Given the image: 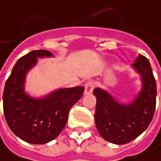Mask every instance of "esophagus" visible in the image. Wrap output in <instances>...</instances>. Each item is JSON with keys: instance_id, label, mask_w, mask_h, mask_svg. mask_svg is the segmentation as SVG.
Instances as JSON below:
<instances>
[{"instance_id": "esophagus-1", "label": "esophagus", "mask_w": 161, "mask_h": 161, "mask_svg": "<svg viewBox=\"0 0 161 161\" xmlns=\"http://www.w3.org/2000/svg\"><path fill=\"white\" fill-rule=\"evenodd\" d=\"M94 88V84L92 82H87L85 86V91L84 94L85 95H88L90 93H92V90Z\"/></svg>"}]
</instances>
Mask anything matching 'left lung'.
<instances>
[{
  "mask_svg": "<svg viewBox=\"0 0 161 161\" xmlns=\"http://www.w3.org/2000/svg\"><path fill=\"white\" fill-rule=\"evenodd\" d=\"M131 68L140 75L142 86L130 103H120L100 87L93 90L97 100L96 128L104 140L115 145L128 144L141 135L150 124L156 109L157 85L148 59L139 54Z\"/></svg>",
  "mask_w": 161,
  "mask_h": 161,
  "instance_id": "1",
  "label": "left lung"
}]
</instances>
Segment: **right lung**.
I'll list each match as a JSON object with an SVG mask.
<instances>
[{"instance_id":"obj_1","label":"right lung","mask_w":161,"mask_h":161,"mask_svg":"<svg viewBox=\"0 0 161 161\" xmlns=\"http://www.w3.org/2000/svg\"><path fill=\"white\" fill-rule=\"evenodd\" d=\"M47 50H33L15 64L3 90V113L10 130L21 140L43 145L56 139L66 125L70 109L82 97L84 86L58 88L34 98L25 90L28 73L38 58H51Z\"/></svg>"}]
</instances>
